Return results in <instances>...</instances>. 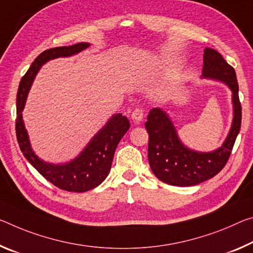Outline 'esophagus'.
<instances>
[{
  "instance_id": "34e87169",
  "label": "esophagus",
  "mask_w": 253,
  "mask_h": 253,
  "mask_svg": "<svg viewBox=\"0 0 253 253\" xmlns=\"http://www.w3.org/2000/svg\"><path fill=\"white\" fill-rule=\"evenodd\" d=\"M143 118H144V110L142 108H136V109L131 112V119H133L135 123L142 122Z\"/></svg>"
}]
</instances>
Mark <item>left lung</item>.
<instances>
[{
	"mask_svg": "<svg viewBox=\"0 0 253 253\" xmlns=\"http://www.w3.org/2000/svg\"><path fill=\"white\" fill-rule=\"evenodd\" d=\"M203 78L224 82L232 91L233 120L223 145L211 152L192 151L180 141L177 130L166 111L153 108L147 116L145 128L148 139V162L156 178L172 186L188 187L213 178L225 167L241 128L242 110L239 84L233 67L211 48L204 50Z\"/></svg>",
	"mask_w": 253,
	"mask_h": 253,
	"instance_id": "1",
	"label": "left lung"
}]
</instances>
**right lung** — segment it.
Returning a JSON list of instances; mask_svg holds the SVG:
<instances>
[{
	"mask_svg": "<svg viewBox=\"0 0 253 253\" xmlns=\"http://www.w3.org/2000/svg\"><path fill=\"white\" fill-rule=\"evenodd\" d=\"M90 46L87 42H79L73 46L56 47L42 51L29 70L21 79L17 94V119L15 133L20 150L31 166L43 178L59 189L74 192H84L98 187L109 174L112 159L120 139L129 129V120L126 116L116 114L93 136L85 148L71 162L53 164L39 159L31 148L29 136L22 120V110L25 108L28 92L31 84L43 64L58 57H69Z\"/></svg>",
	"mask_w": 253,
	"mask_h": 253,
	"instance_id": "obj_1",
	"label": "right lung"
}]
</instances>
